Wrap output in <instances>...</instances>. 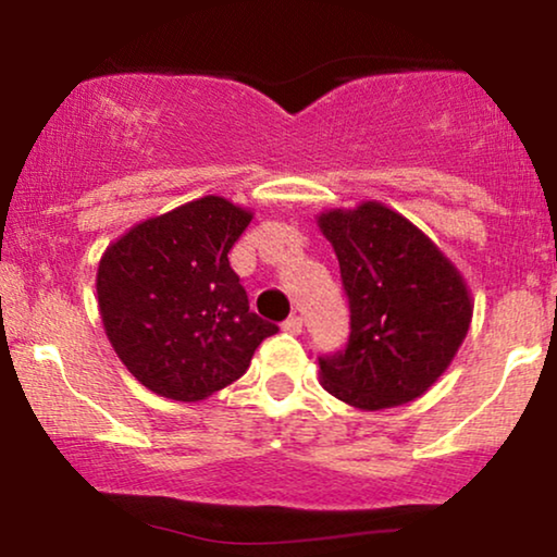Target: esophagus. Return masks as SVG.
<instances>
[{"mask_svg": "<svg viewBox=\"0 0 557 557\" xmlns=\"http://www.w3.org/2000/svg\"><path fill=\"white\" fill-rule=\"evenodd\" d=\"M281 330L284 332H288V334H301V330H304V322H301V317H288L284 324H281Z\"/></svg>", "mask_w": 557, "mask_h": 557, "instance_id": "34e87169", "label": "esophagus"}]
</instances>
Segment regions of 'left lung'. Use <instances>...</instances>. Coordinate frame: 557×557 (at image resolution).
<instances>
[{
    "label": "left lung",
    "instance_id": "1",
    "mask_svg": "<svg viewBox=\"0 0 557 557\" xmlns=\"http://www.w3.org/2000/svg\"><path fill=\"white\" fill-rule=\"evenodd\" d=\"M349 299V339L319 357L326 393L360 410L410 403L444 375L467 337L474 301L459 269L429 235L385 208L324 210Z\"/></svg>",
    "mask_w": 557,
    "mask_h": 557
}]
</instances>
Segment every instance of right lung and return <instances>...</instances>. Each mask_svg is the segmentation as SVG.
I'll return each mask as SVG.
<instances>
[{
    "instance_id": "add662e5",
    "label": "right lung",
    "mask_w": 557,
    "mask_h": 557,
    "mask_svg": "<svg viewBox=\"0 0 557 557\" xmlns=\"http://www.w3.org/2000/svg\"><path fill=\"white\" fill-rule=\"evenodd\" d=\"M253 212L218 195L141 220L101 256L98 311L113 352L162 398L195 403L248 370L278 332L248 307L227 253Z\"/></svg>"
}]
</instances>
